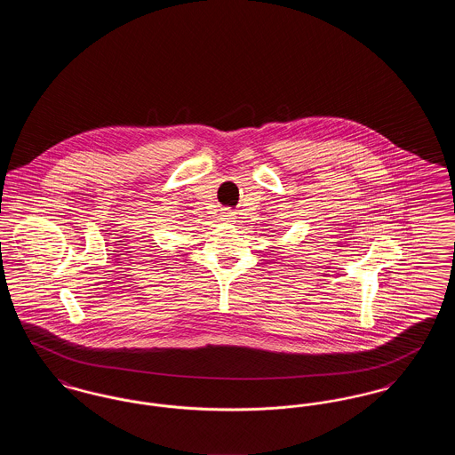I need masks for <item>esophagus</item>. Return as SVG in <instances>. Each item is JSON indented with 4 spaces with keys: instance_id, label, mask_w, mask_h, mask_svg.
<instances>
[{
    "instance_id": "obj_1",
    "label": "esophagus",
    "mask_w": 455,
    "mask_h": 455,
    "mask_svg": "<svg viewBox=\"0 0 455 455\" xmlns=\"http://www.w3.org/2000/svg\"><path fill=\"white\" fill-rule=\"evenodd\" d=\"M221 220L227 221V223H232V221H235V213L232 210H223Z\"/></svg>"
}]
</instances>
